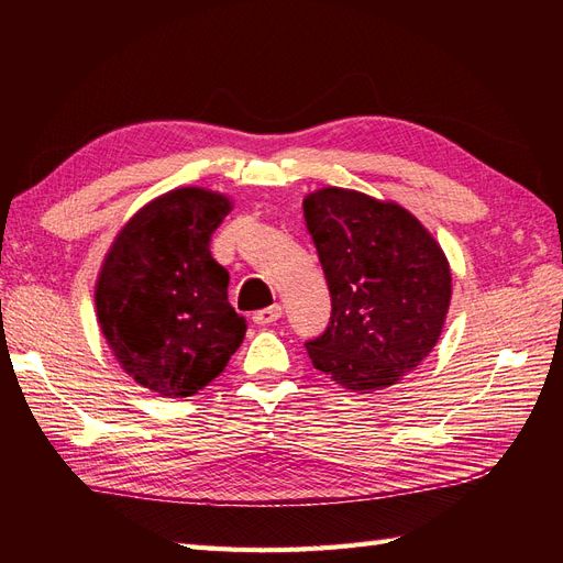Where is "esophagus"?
Masks as SVG:
<instances>
[{
  "label": "esophagus",
  "instance_id": "34e87169",
  "mask_svg": "<svg viewBox=\"0 0 563 563\" xmlns=\"http://www.w3.org/2000/svg\"><path fill=\"white\" fill-rule=\"evenodd\" d=\"M282 314H284L282 305H269V308L253 314V323H258V327H269V323H275L277 319H282Z\"/></svg>",
  "mask_w": 563,
  "mask_h": 563
}]
</instances>
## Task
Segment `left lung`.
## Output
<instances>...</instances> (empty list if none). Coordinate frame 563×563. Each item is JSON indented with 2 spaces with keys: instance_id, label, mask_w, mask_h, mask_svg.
Segmentation results:
<instances>
[{
  "instance_id": "8db88e82",
  "label": "left lung",
  "mask_w": 563,
  "mask_h": 563,
  "mask_svg": "<svg viewBox=\"0 0 563 563\" xmlns=\"http://www.w3.org/2000/svg\"><path fill=\"white\" fill-rule=\"evenodd\" d=\"M331 294V323L305 343L323 376L371 395L399 383L428 356L453 296L444 249L397 201L347 187H319L302 199Z\"/></svg>"
}]
</instances>
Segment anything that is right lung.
Instances as JSON below:
<instances>
[{
  "mask_svg": "<svg viewBox=\"0 0 563 563\" xmlns=\"http://www.w3.org/2000/svg\"><path fill=\"white\" fill-rule=\"evenodd\" d=\"M232 199L185 185L135 211L96 279L100 333L126 376L159 397H190L220 376L246 323L228 300L230 275L211 236Z\"/></svg>",
  "mask_w": 563,
  "mask_h": 563,
  "instance_id": "right-lung-1",
  "label": "right lung"
}]
</instances>
